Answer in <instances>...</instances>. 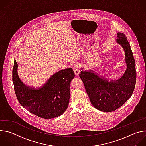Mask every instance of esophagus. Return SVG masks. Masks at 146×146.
<instances>
[{
  "instance_id": "esophagus-1",
  "label": "esophagus",
  "mask_w": 146,
  "mask_h": 146,
  "mask_svg": "<svg viewBox=\"0 0 146 146\" xmlns=\"http://www.w3.org/2000/svg\"><path fill=\"white\" fill-rule=\"evenodd\" d=\"M73 69L74 72V73L76 75H78L79 73H80V66L78 64H74V66H73Z\"/></svg>"
}]
</instances>
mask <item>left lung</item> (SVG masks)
<instances>
[{
    "mask_svg": "<svg viewBox=\"0 0 146 146\" xmlns=\"http://www.w3.org/2000/svg\"><path fill=\"white\" fill-rule=\"evenodd\" d=\"M117 37V42L125 52L127 65V69L120 79L109 82L90 72L81 71L79 75L92 105L104 112H111L121 107L132 96L136 84L135 61L127 37L118 32Z\"/></svg>",
    "mask_w": 146,
    "mask_h": 146,
    "instance_id": "obj_1",
    "label": "left lung"
}]
</instances>
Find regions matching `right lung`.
<instances>
[{"mask_svg": "<svg viewBox=\"0 0 146 146\" xmlns=\"http://www.w3.org/2000/svg\"><path fill=\"white\" fill-rule=\"evenodd\" d=\"M18 65L14 60L13 82L19 103L30 113L45 119L58 117L66 110L69 102L70 81L74 77L72 68L54 74L38 90L27 87L17 74Z\"/></svg>", "mask_w": 146, "mask_h": 146, "instance_id": "obj_1", "label": "right lung"}]
</instances>
